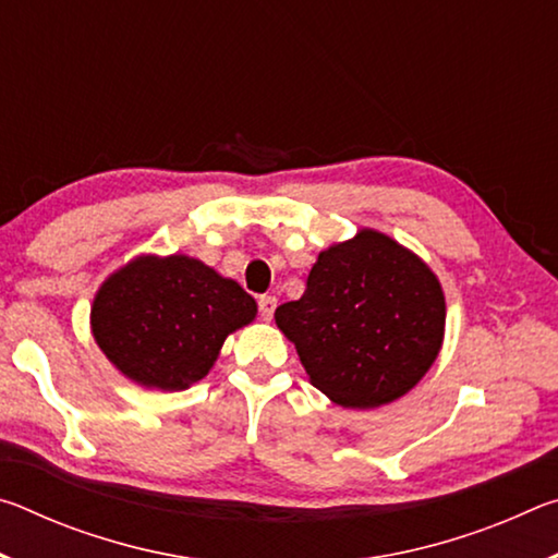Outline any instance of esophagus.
Returning a JSON list of instances; mask_svg holds the SVG:
<instances>
[{
    "instance_id": "obj_1",
    "label": "esophagus",
    "mask_w": 558,
    "mask_h": 558,
    "mask_svg": "<svg viewBox=\"0 0 558 558\" xmlns=\"http://www.w3.org/2000/svg\"><path fill=\"white\" fill-rule=\"evenodd\" d=\"M258 307H260L263 323H270L272 313H276V307H278V298H276V295H263V298L258 300Z\"/></svg>"
}]
</instances>
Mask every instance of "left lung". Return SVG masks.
I'll return each instance as SVG.
<instances>
[{"label":"left lung","mask_w":558,"mask_h":558,"mask_svg":"<svg viewBox=\"0 0 558 558\" xmlns=\"http://www.w3.org/2000/svg\"><path fill=\"white\" fill-rule=\"evenodd\" d=\"M310 384L342 409H376L409 393L446 337L436 272L391 235L359 229L319 251L300 300L276 310Z\"/></svg>","instance_id":"obj_1"}]
</instances>
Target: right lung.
Returning a JSON list of instances; mask_svg holds the SVG:
<instances>
[{"label":"right lung","instance_id":"obj_1","mask_svg":"<svg viewBox=\"0 0 558 558\" xmlns=\"http://www.w3.org/2000/svg\"><path fill=\"white\" fill-rule=\"evenodd\" d=\"M256 315V300L204 260L143 253L102 280L90 332L125 379L184 391L211 372L226 337Z\"/></svg>","mask_w":558,"mask_h":558}]
</instances>
